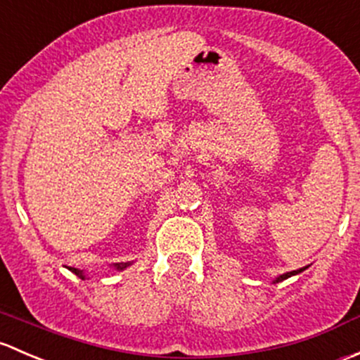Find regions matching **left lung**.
Instances as JSON below:
<instances>
[{
  "label": "left lung",
  "mask_w": 360,
  "mask_h": 360,
  "mask_svg": "<svg viewBox=\"0 0 360 360\" xmlns=\"http://www.w3.org/2000/svg\"><path fill=\"white\" fill-rule=\"evenodd\" d=\"M305 269H309V266H302V269H298V270H291V272H286V274H281V276H277L276 279L272 281L274 284L276 283H281V281H284V279H288V277H291V276H296V274H300V272H303V270Z\"/></svg>",
  "instance_id": "1"
}]
</instances>
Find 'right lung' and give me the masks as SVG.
Here are the masks:
<instances>
[{
  "label": "right lung",
  "instance_id": "obj_1",
  "mask_svg": "<svg viewBox=\"0 0 360 360\" xmlns=\"http://www.w3.org/2000/svg\"><path fill=\"white\" fill-rule=\"evenodd\" d=\"M131 263H133V262H126V263H114V265H110V266H112V269H116L117 272H123V270H124V269H128V266L131 265ZM69 270H70V272L76 274L77 277H81V279H84V277H86V274H84V270L74 269V266H70Z\"/></svg>",
  "mask_w": 360,
  "mask_h": 360
}]
</instances>
